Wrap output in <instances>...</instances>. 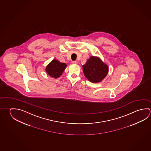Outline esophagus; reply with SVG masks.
I'll return each instance as SVG.
<instances>
[{
    "instance_id": "esophagus-1",
    "label": "esophagus",
    "mask_w": 151,
    "mask_h": 151,
    "mask_svg": "<svg viewBox=\"0 0 151 151\" xmlns=\"http://www.w3.org/2000/svg\"><path fill=\"white\" fill-rule=\"evenodd\" d=\"M73 64H77V61H73L72 62Z\"/></svg>"
}]
</instances>
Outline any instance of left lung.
Listing matches in <instances>:
<instances>
[{
  "label": "left lung",
  "mask_w": 151,
  "mask_h": 151,
  "mask_svg": "<svg viewBox=\"0 0 151 151\" xmlns=\"http://www.w3.org/2000/svg\"><path fill=\"white\" fill-rule=\"evenodd\" d=\"M108 66L97 57L92 56L83 66L85 76L90 82L99 83L103 80L108 73Z\"/></svg>",
  "instance_id": "left-lung-1"
}]
</instances>
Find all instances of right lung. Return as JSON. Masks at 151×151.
Masks as SVG:
<instances>
[{
  "instance_id": "obj_1",
  "label": "right lung",
  "mask_w": 151,
  "mask_h": 151,
  "mask_svg": "<svg viewBox=\"0 0 151 151\" xmlns=\"http://www.w3.org/2000/svg\"><path fill=\"white\" fill-rule=\"evenodd\" d=\"M67 65L65 63L53 59L46 67L45 71L50 76L57 78L62 75Z\"/></svg>"
}]
</instances>
